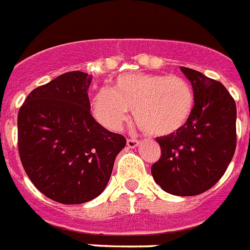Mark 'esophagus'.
<instances>
[{"label":"esophagus","instance_id":"obj_1","mask_svg":"<svg viewBox=\"0 0 250 250\" xmlns=\"http://www.w3.org/2000/svg\"><path fill=\"white\" fill-rule=\"evenodd\" d=\"M140 142L139 140H135V139H127V146L128 148H136L139 146Z\"/></svg>","mask_w":250,"mask_h":250}]
</instances>
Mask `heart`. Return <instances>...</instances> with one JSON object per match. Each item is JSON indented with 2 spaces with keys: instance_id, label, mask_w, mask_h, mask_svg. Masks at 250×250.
<instances>
[{
  "instance_id": "b5f03b06",
  "label": "heart",
  "mask_w": 250,
  "mask_h": 250,
  "mask_svg": "<svg viewBox=\"0 0 250 250\" xmlns=\"http://www.w3.org/2000/svg\"><path fill=\"white\" fill-rule=\"evenodd\" d=\"M194 90L180 76L123 73L114 80L111 90L100 89L91 98V112L110 131L127 121L128 110L146 133L169 136L188 122L194 110Z\"/></svg>"
}]
</instances>
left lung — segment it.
I'll list each match as a JSON object with an SVG mask.
<instances>
[{
	"label": "left lung",
	"instance_id": "1",
	"mask_svg": "<svg viewBox=\"0 0 250 250\" xmlns=\"http://www.w3.org/2000/svg\"><path fill=\"white\" fill-rule=\"evenodd\" d=\"M191 83L194 110L178 132L157 138L161 157L150 173L164 191L180 197L205 193L218 182L236 149V104L219 81L181 66Z\"/></svg>",
	"mask_w": 250,
	"mask_h": 250
}]
</instances>
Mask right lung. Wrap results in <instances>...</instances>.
Masks as SVG:
<instances>
[{"instance_id":"obj_1","label":"right lung","mask_w":250,"mask_h":250,"mask_svg":"<svg viewBox=\"0 0 250 250\" xmlns=\"http://www.w3.org/2000/svg\"><path fill=\"white\" fill-rule=\"evenodd\" d=\"M91 76L68 72L36 87L19 108L18 148L28 178L45 197L80 205L104 191L125 139L90 114Z\"/></svg>"}]
</instances>
